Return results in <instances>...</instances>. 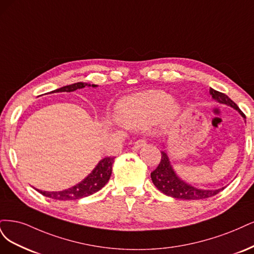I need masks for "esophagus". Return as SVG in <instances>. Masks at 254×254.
<instances>
[{"label": "esophagus", "instance_id": "obj_1", "mask_svg": "<svg viewBox=\"0 0 254 254\" xmlns=\"http://www.w3.org/2000/svg\"><path fill=\"white\" fill-rule=\"evenodd\" d=\"M145 144H146V141L144 140V139H138V140H136L134 143V149L138 150V149L142 148V146H144Z\"/></svg>", "mask_w": 254, "mask_h": 254}]
</instances>
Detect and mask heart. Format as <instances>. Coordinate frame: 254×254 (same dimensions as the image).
<instances>
[{
    "label": "heart",
    "mask_w": 254,
    "mask_h": 254,
    "mask_svg": "<svg viewBox=\"0 0 254 254\" xmlns=\"http://www.w3.org/2000/svg\"><path fill=\"white\" fill-rule=\"evenodd\" d=\"M179 114V105L163 91H146L128 97L119 106V119L130 127H142L157 119L171 122Z\"/></svg>",
    "instance_id": "1"
}]
</instances>
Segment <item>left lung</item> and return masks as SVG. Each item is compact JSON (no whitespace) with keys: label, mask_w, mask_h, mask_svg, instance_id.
<instances>
[{"label":"left lung","mask_w":254,"mask_h":254,"mask_svg":"<svg viewBox=\"0 0 254 254\" xmlns=\"http://www.w3.org/2000/svg\"><path fill=\"white\" fill-rule=\"evenodd\" d=\"M210 95L217 102L230 105L231 108L239 111V113L244 118H246L245 117V114L240 110L239 106H237L236 103L233 102L227 95L217 92L213 88H210ZM151 178L155 187H156L160 192L168 196H171V197L179 199H206L208 197H211V196L216 195L217 193L225 189V188H222V189L217 190H201L185 183L176 175L173 168H172V165L170 163L168 155L165 151L161 152V160L158 167L151 173Z\"/></svg>","instance_id":"8db88e82"}]
</instances>
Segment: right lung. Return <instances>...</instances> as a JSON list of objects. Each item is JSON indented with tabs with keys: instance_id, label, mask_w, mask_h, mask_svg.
<instances>
[{
	"instance_id": "1",
	"label": "right lung",
	"mask_w": 254,
	"mask_h": 254,
	"mask_svg": "<svg viewBox=\"0 0 254 254\" xmlns=\"http://www.w3.org/2000/svg\"><path fill=\"white\" fill-rule=\"evenodd\" d=\"M85 86H93L96 87V84H88L84 82H77L70 85L63 86L61 88L55 89L52 93H59V92H73L78 88H83ZM114 158L115 157H105L99 161L96 168L92 171L91 174H88L82 182L73 186L69 189L58 191V192H47L36 189L39 193L57 200H75L86 197V196L92 195L106 185L112 175V167L114 163Z\"/></svg>"
}]
</instances>
